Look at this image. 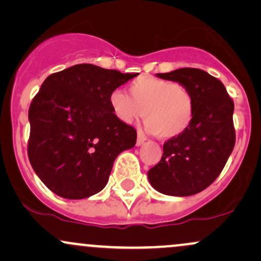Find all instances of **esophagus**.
<instances>
[{
	"instance_id": "obj_1",
	"label": "esophagus",
	"mask_w": 261,
	"mask_h": 261,
	"mask_svg": "<svg viewBox=\"0 0 261 261\" xmlns=\"http://www.w3.org/2000/svg\"><path fill=\"white\" fill-rule=\"evenodd\" d=\"M145 141H146V137L143 136L142 134L137 135V140H136V146H137V147H140V146H142L143 143H145Z\"/></svg>"
}]
</instances>
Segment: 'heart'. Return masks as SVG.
I'll list each match as a JSON object with an SVG mask.
<instances>
[{
	"label": "heart",
	"instance_id": "b5f03b06",
	"mask_svg": "<svg viewBox=\"0 0 261 261\" xmlns=\"http://www.w3.org/2000/svg\"><path fill=\"white\" fill-rule=\"evenodd\" d=\"M128 93L109 95V106L122 124L145 119V130L162 139H174L188 130L194 119L195 100L190 89L153 76H142L128 85Z\"/></svg>",
	"mask_w": 261,
	"mask_h": 261
}]
</instances>
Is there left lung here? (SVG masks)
Returning <instances> with one entry per match:
<instances>
[{
  "instance_id": "8db88e82",
  "label": "left lung",
  "mask_w": 261,
  "mask_h": 261,
  "mask_svg": "<svg viewBox=\"0 0 261 261\" xmlns=\"http://www.w3.org/2000/svg\"><path fill=\"white\" fill-rule=\"evenodd\" d=\"M155 76L188 87L195 100V113L184 134L164 143L160 163L148 170V180L164 195H194L215 181L232 153L234 104L223 83L199 68H179Z\"/></svg>"
}]
</instances>
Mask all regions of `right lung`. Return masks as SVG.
<instances>
[{"mask_svg": "<svg viewBox=\"0 0 261 261\" xmlns=\"http://www.w3.org/2000/svg\"><path fill=\"white\" fill-rule=\"evenodd\" d=\"M81 64L44 81L29 108L28 155L56 195L87 199L103 190L114 161L136 143V130L114 116L109 95L136 77Z\"/></svg>", "mask_w": 261, "mask_h": 261, "instance_id": "right-lung-1", "label": "right lung"}]
</instances>
